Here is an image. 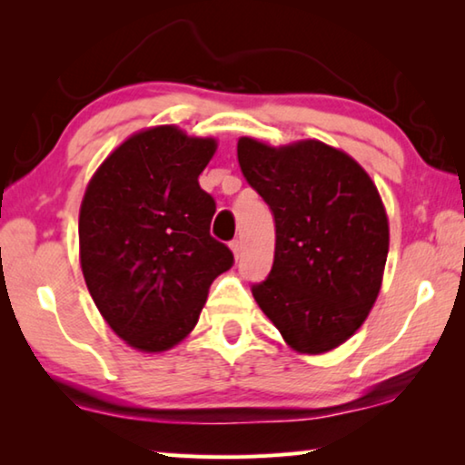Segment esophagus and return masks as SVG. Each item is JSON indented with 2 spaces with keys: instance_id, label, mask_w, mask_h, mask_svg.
<instances>
[{
  "instance_id": "esophagus-1",
  "label": "esophagus",
  "mask_w": 465,
  "mask_h": 465,
  "mask_svg": "<svg viewBox=\"0 0 465 465\" xmlns=\"http://www.w3.org/2000/svg\"><path fill=\"white\" fill-rule=\"evenodd\" d=\"M230 248L233 250V256L240 258V254H242V242H240V240H233V242L230 243Z\"/></svg>"
}]
</instances>
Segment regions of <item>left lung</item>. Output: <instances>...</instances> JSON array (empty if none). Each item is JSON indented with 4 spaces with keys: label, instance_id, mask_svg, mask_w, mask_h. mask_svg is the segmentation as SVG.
<instances>
[{
    "label": "left lung",
    "instance_id": "left-lung-1",
    "mask_svg": "<svg viewBox=\"0 0 465 465\" xmlns=\"http://www.w3.org/2000/svg\"><path fill=\"white\" fill-rule=\"evenodd\" d=\"M238 162L277 233L272 269L252 295L293 351L336 349L369 316L388 261V215L373 180L316 139L271 147L242 137Z\"/></svg>",
    "mask_w": 465,
    "mask_h": 465
}]
</instances>
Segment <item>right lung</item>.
<instances>
[{
  "label": "right lung",
  "instance_id": "right-lung-1",
  "mask_svg": "<svg viewBox=\"0 0 465 465\" xmlns=\"http://www.w3.org/2000/svg\"><path fill=\"white\" fill-rule=\"evenodd\" d=\"M217 149L174 124L139 131L92 176L80 209V262L102 318L133 349L162 352L199 322L233 254L211 230L199 174Z\"/></svg>",
  "mask_w": 465,
  "mask_h": 465
}]
</instances>
